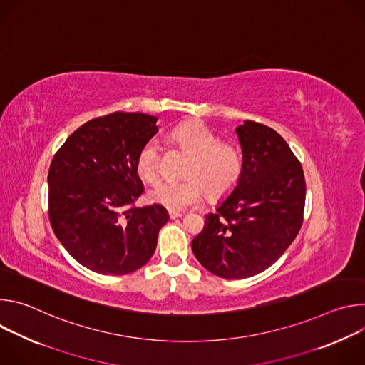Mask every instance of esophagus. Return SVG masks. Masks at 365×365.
<instances>
[{
  "label": "esophagus",
  "mask_w": 365,
  "mask_h": 365,
  "mask_svg": "<svg viewBox=\"0 0 365 365\" xmlns=\"http://www.w3.org/2000/svg\"><path fill=\"white\" fill-rule=\"evenodd\" d=\"M183 214L179 212V211H169V218L170 220H176V218H180Z\"/></svg>",
  "instance_id": "obj_1"
}]
</instances>
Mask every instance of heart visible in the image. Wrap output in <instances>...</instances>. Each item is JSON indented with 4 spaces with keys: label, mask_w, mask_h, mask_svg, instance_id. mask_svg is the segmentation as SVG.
<instances>
[{
    "label": "heart",
    "mask_w": 365,
    "mask_h": 365,
    "mask_svg": "<svg viewBox=\"0 0 365 365\" xmlns=\"http://www.w3.org/2000/svg\"><path fill=\"white\" fill-rule=\"evenodd\" d=\"M170 140L190 155L185 182H162L148 192L151 202L169 211H183L197 205L205 193L212 200L228 195L242 173V154L197 121L183 123L170 133ZM135 170L145 183H155L160 175V144L147 140L137 153Z\"/></svg>",
    "instance_id": "1"
}]
</instances>
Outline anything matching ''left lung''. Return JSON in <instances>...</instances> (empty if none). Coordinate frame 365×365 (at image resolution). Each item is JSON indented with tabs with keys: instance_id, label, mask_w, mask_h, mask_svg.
<instances>
[{
	"instance_id": "1",
	"label": "left lung",
	"mask_w": 365,
	"mask_h": 365,
	"mask_svg": "<svg viewBox=\"0 0 365 365\" xmlns=\"http://www.w3.org/2000/svg\"><path fill=\"white\" fill-rule=\"evenodd\" d=\"M242 173L215 214L192 240L197 262L222 279H247L274 264L296 238L306 197L303 169L273 128L237 127Z\"/></svg>"
}]
</instances>
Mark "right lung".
Listing matches in <instances>:
<instances>
[{"instance_id": "add662e5", "label": "right lung", "mask_w": 365, "mask_h": 365, "mask_svg": "<svg viewBox=\"0 0 365 365\" xmlns=\"http://www.w3.org/2000/svg\"><path fill=\"white\" fill-rule=\"evenodd\" d=\"M158 118L113 113L73 131L48 169V220L66 251L83 267L123 276L154 254L169 221L162 205L137 207L144 192L135 170L141 145L159 131Z\"/></svg>"}]
</instances>
